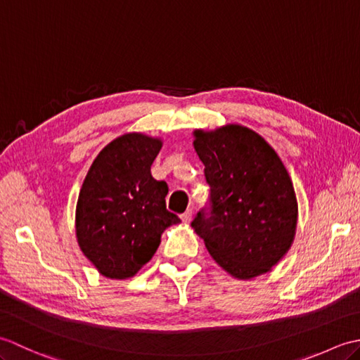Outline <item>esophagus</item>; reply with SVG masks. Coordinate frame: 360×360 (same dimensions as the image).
<instances>
[{
  "mask_svg": "<svg viewBox=\"0 0 360 360\" xmlns=\"http://www.w3.org/2000/svg\"><path fill=\"white\" fill-rule=\"evenodd\" d=\"M192 215H193L192 210H187V212L182 213V215H181L182 223H184V224H190V221H192Z\"/></svg>",
  "mask_w": 360,
  "mask_h": 360,
  "instance_id": "obj_1",
  "label": "esophagus"
}]
</instances>
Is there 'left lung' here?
Instances as JSON below:
<instances>
[{
  "label": "left lung",
  "instance_id": "8db88e82",
  "mask_svg": "<svg viewBox=\"0 0 360 360\" xmlns=\"http://www.w3.org/2000/svg\"><path fill=\"white\" fill-rule=\"evenodd\" d=\"M193 148L210 186V218L200 212L195 233L236 280L269 272L295 238L298 204L277 153L254 129L227 124L195 129Z\"/></svg>",
  "mask_w": 360,
  "mask_h": 360
}]
</instances>
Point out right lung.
Masks as SVG:
<instances>
[{
  "mask_svg": "<svg viewBox=\"0 0 360 360\" xmlns=\"http://www.w3.org/2000/svg\"><path fill=\"white\" fill-rule=\"evenodd\" d=\"M162 139L125 133L98 153L75 205V238L98 274L134 277L155 255L165 229L181 219L165 207L167 182L151 176Z\"/></svg>",
  "mask_w": 360,
  "mask_h": 360,
  "instance_id": "add662e5",
  "label": "right lung"
}]
</instances>
